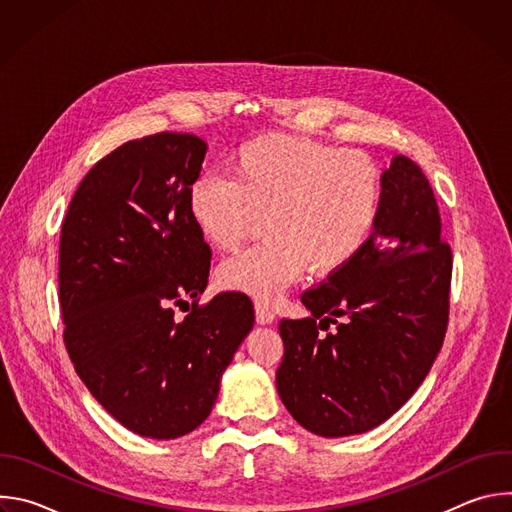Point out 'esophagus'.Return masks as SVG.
Here are the masks:
<instances>
[{"label": "esophagus", "mask_w": 512, "mask_h": 512, "mask_svg": "<svg viewBox=\"0 0 512 512\" xmlns=\"http://www.w3.org/2000/svg\"><path fill=\"white\" fill-rule=\"evenodd\" d=\"M255 316H257V322L263 324V326L271 324L275 320V314H273L271 306L265 304V302H255Z\"/></svg>", "instance_id": "1"}]
</instances>
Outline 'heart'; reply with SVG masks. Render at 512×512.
<instances>
[{"label":"heart","mask_w":512,"mask_h":512,"mask_svg":"<svg viewBox=\"0 0 512 512\" xmlns=\"http://www.w3.org/2000/svg\"><path fill=\"white\" fill-rule=\"evenodd\" d=\"M231 174H200L186 194L198 237L233 251L263 216L265 241L216 271L223 287L273 302L310 267L330 275L369 245L383 208V174L362 152L261 135L239 145Z\"/></svg>","instance_id":"heart-1"}]
</instances>
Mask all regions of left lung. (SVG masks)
Wrapping results in <instances>:
<instances>
[{
	"label": "left lung",
	"instance_id": "left-lung-1",
	"mask_svg": "<svg viewBox=\"0 0 512 512\" xmlns=\"http://www.w3.org/2000/svg\"><path fill=\"white\" fill-rule=\"evenodd\" d=\"M450 279L433 190L413 160L395 156L369 245L304 291L308 318L279 322L275 385L291 417L316 435L344 437L399 411L444 344Z\"/></svg>",
	"mask_w": 512,
	"mask_h": 512
}]
</instances>
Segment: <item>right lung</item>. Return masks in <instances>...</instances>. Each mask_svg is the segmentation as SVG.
Masks as SVG:
<instances>
[{"label":"right lung","mask_w":512,"mask_h":512,"mask_svg":"<svg viewBox=\"0 0 512 512\" xmlns=\"http://www.w3.org/2000/svg\"><path fill=\"white\" fill-rule=\"evenodd\" d=\"M206 150L200 137L170 131L119 145L85 176L60 233L68 356L107 413L152 440H176L210 415L255 324L239 291L196 306L210 249L186 194ZM188 299L193 310L180 321L173 312Z\"/></svg>","instance_id":"1"}]
</instances>
